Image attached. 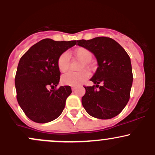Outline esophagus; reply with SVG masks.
Returning <instances> with one entry per match:
<instances>
[{
	"instance_id": "esophagus-1",
	"label": "esophagus",
	"mask_w": 155,
	"mask_h": 155,
	"mask_svg": "<svg viewBox=\"0 0 155 155\" xmlns=\"http://www.w3.org/2000/svg\"><path fill=\"white\" fill-rule=\"evenodd\" d=\"M71 90H72V91H75V90H76V87H72Z\"/></svg>"
}]
</instances>
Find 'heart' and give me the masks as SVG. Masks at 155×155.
Here are the masks:
<instances>
[{
	"mask_svg": "<svg viewBox=\"0 0 155 155\" xmlns=\"http://www.w3.org/2000/svg\"><path fill=\"white\" fill-rule=\"evenodd\" d=\"M73 54L77 60L81 62L79 69L88 67V63L92 58V54L89 49L84 47H79L73 51ZM58 68L60 72H65L70 66V55L68 52H63L60 55L58 59ZM89 73L86 71H81L68 72L62 76L61 79L63 84L69 86H77L84 81L88 78Z\"/></svg>",
	"mask_w": 155,
	"mask_h": 155,
	"instance_id": "obj_1",
	"label": "heart"
}]
</instances>
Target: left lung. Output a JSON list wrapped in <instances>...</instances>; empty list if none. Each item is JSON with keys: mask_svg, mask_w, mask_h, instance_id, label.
I'll list each match as a JSON object with an SVG mask.
<instances>
[{"mask_svg": "<svg viewBox=\"0 0 155 155\" xmlns=\"http://www.w3.org/2000/svg\"><path fill=\"white\" fill-rule=\"evenodd\" d=\"M77 42L79 46L92 51L98 63L90 79L96 85L84 86L86 90L81 98L84 108L90 116L101 120L117 116L130 96L133 77L129 55L120 44L108 37L82 39ZM99 83L102 85L100 86Z\"/></svg>", "mask_w": 155, "mask_h": 155, "instance_id": "left-lung-1", "label": "left lung"}]
</instances>
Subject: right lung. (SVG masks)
<instances>
[{"label": "right lung", "mask_w": 155, "mask_h": 155, "mask_svg": "<svg viewBox=\"0 0 155 155\" xmlns=\"http://www.w3.org/2000/svg\"><path fill=\"white\" fill-rule=\"evenodd\" d=\"M76 43V41L43 39L19 60L15 80L17 99L26 116L33 122H51L63 112L72 91L70 86L57 88L60 78L57 62L62 53Z\"/></svg>", "instance_id": "add662e5"}]
</instances>
